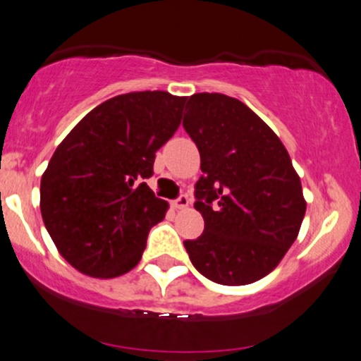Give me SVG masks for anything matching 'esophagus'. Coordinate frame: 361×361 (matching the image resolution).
<instances>
[{"mask_svg":"<svg viewBox=\"0 0 361 361\" xmlns=\"http://www.w3.org/2000/svg\"><path fill=\"white\" fill-rule=\"evenodd\" d=\"M190 204V198L186 195H180L176 200H173V207L176 209H183Z\"/></svg>","mask_w":361,"mask_h":361,"instance_id":"1","label":"esophagus"}]
</instances>
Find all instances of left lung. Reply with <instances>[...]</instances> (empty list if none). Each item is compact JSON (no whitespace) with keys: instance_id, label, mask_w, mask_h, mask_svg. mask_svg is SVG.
<instances>
[{"instance_id":"left-lung-1","label":"left lung","mask_w":361,"mask_h":361,"mask_svg":"<svg viewBox=\"0 0 361 361\" xmlns=\"http://www.w3.org/2000/svg\"><path fill=\"white\" fill-rule=\"evenodd\" d=\"M183 128L195 141L203 175L195 208L203 233L183 241L193 267L220 285L267 276L298 236L307 203L280 138L257 113L221 93H196Z\"/></svg>"}]
</instances>
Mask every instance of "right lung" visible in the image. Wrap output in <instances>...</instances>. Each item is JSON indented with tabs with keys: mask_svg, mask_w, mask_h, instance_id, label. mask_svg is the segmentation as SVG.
I'll use <instances>...</instances> for the list:
<instances>
[{
	"mask_svg": "<svg viewBox=\"0 0 361 361\" xmlns=\"http://www.w3.org/2000/svg\"><path fill=\"white\" fill-rule=\"evenodd\" d=\"M185 97L136 91L104 102L59 143L41 176L39 208L71 267L94 278L135 268L168 203L145 183L181 123Z\"/></svg>",
	"mask_w": 361,
	"mask_h": 361,
	"instance_id": "right-lung-1",
	"label": "right lung"
}]
</instances>
